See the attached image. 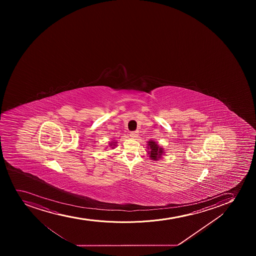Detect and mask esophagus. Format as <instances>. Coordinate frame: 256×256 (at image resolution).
<instances>
[{"instance_id": "34e87169", "label": "esophagus", "mask_w": 256, "mask_h": 256, "mask_svg": "<svg viewBox=\"0 0 256 256\" xmlns=\"http://www.w3.org/2000/svg\"><path fill=\"white\" fill-rule=\"evenodd\" d=\"M130 136L132 138H138V132H137V131H134V132H131V134H130Z\"/></svg>"}]
</instances>
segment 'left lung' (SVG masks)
I'll use <instances>...</instances> for the list:
<instances>
[{
	"instance_id": "1",
	"label": "left lung",
	"mask_w": 256,
	"mask_h": 256,
	"mask_svg": "<svg viewBox=\"0 0 256 256\" xmlns=\"http://www.w3.org/2000/svg\"><path fill=\"white\" fill-rule=\"evenodd\" d=\"M147 152L150 160L152 161H160L162 160V156L165 154L164 148L161 147L155 140L148 141Z\"/></svg>"
}]
</instances>
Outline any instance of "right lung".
Returning a JSON list of instances; mask_svg holds the SVG:
<instances>
[{
	"label": "right lung",
	"mask_w": 256,
	"mask_h": 256,
	"mask_svg": "<svg viewBox=\"0 0 256 256\" xmlns=\"http://www.w3.org/2000/svg\"><path fill=\"white\" fill-rule=\"evenodd\" d=\"M116 145H118V142H116V140H112V141H110V142H108V146L111 148L112 150L115 148ZM105 148H108V147Z\"/></svg>",
	"instance_id": "add662e5"
}]
</instances>
